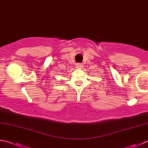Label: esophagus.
I'll return each mask as SVG.
<instances>
[{
    "label": "esophagus",
    "instance_id": "1",
    "mask_svg": "<svg viewBox=\"0 0 148 148\" xmlns=\"http://www.w3.org/2000/svg\"><path fill=\"white\" fill-rule=\"evenodd\" d=\"M76 66L77 67V68H82V67L83 66V63H76Z\"/></svg>",
    "mask_w": 148,
    "mask_h": 148
}]
</instances>
